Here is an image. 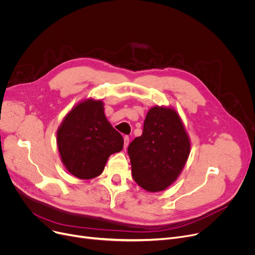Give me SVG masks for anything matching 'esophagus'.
<instances>
[{
  "mask_svg": "<svg viewBox=\"0 0 255 255\" xmlns=\"http://www.w3.org/2000/svg\"><path fill=\"white\" fill-rule=\"evenodd\" d=\"M129 144V136H124V149H126Z\"/></svg>",
  "mask_w": 255,
  "mask_h": 255,
  "instance_id": "1",
  "label": "esophagus"
}]
</instances>
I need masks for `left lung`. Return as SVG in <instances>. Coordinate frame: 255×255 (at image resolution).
Masks as SVG:
<instances>
[{"mask_svg": "<svg viewBox=\"0 0 255 255\" xmlns=\"http://www.w3.org/2000/svg\"><path fill=\"white\" fill-rule=\"evenodd\" d=\"M190 139L172 107L148 112L142 134L128 146L132 177L149 192L165 190L180 176L190 154Z\"/></svg>", "mask_w": 255, "mask_h": 255, "instance_id": "8db88e82", "label": "left lung"}]
</instances>
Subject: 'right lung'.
Listing matches in <instances>:
<instances>
[{
	"label": "right lung",
	"instance_id": "obj_1",
	"mask_svg": "<svg viewBox=\"0 0 255 255\" xmlns=\"http://www.w3.org/2000/svg\"><path fill=\"white\" fill-rule=\"evenodd\" d=\"M103 106L101 100L80 101L58 128L57 143L62 162L78 179L100 176L109 157L123 149V136L107 121Z\"/></svg>",
	"mask_w": 255,
	"mask_h": 255
}]
</instances>
